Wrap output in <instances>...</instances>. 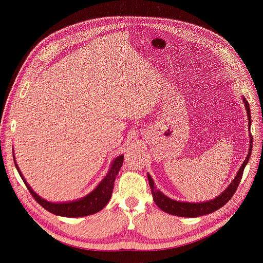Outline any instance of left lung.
I'll list each match as a JSON object with an SVG mask.
<instances>
[{"mask_svg":"<svg viewBox=\"0 0 263 263\" xmlns=\"http://www.w3.org/2000/svg\"><path fill=\"white\" fill-rule=\"evenodd\" d=\"M242 102L245 103V107L247 110V115H248V122H249V130L251 126V111H250V106L246 98H242ZM252 147H253V137L250 134V147H249V153L247 155L246 160L241 164L239 171L237 172L235 178L233 181L230 183V185L224 190L219 196H217L215 199L207 201V202H202V203H189V202H179L175 201L165 195H163L160 191L157 190V187L154 185V181L152 177L147 174V180L149 187H151V193L153 196V200L156 203V205L163 210L164 212L177 216H182V217H197V216H202L206 215L209 213H212L216 211L217 209L221 208L224 204H227L234 193L236 192L237 187L240 183V180L242 178L243 170L250 159L251 153H252Z\"/></svg>","mask_w":263,"mask_h":263,"instance_id":"8db88e82","label":"left lung"}]
</instances>
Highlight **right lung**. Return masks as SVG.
<instances>
[{
    "instance_id": "obj_1",
    "label": "right lung",
    "mask_w": 263,
    "mask_h": 263,
    "mask_svg": "<svg viewBox=\"0 0 263 263\" xmlns=\"http://www.w3.org/2000/svg\"><path fill=\"white\" fill-rule=\"evenodd\" d=\"M13 159H14L15 167H16L21 178L23 179L24 183L27 186V189L29 190L30 194L32 195V197L35 199V201L37 203L42 205L46 210H48L49 212H51L53 214L65 216V217H80V216H86V215L97 213L107 205V203L109 202V200L112 196L115 180L123 165L124 156L121 155L112 161L108 174L105 176V178L100 182V184L90 194H88L87 196H85L84 198H81L79 200L71 201V202H65V203H52V202L46 201L43 198H41L31 189L30 185L24 178L21 170L18 168V166L16 164L14 155H13Z\"/></svg>"
}]
</instances>
